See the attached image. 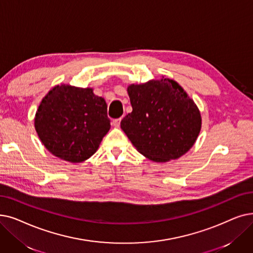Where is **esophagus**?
<instances>
[{"label":"esophagus","mask_w":253,"mask_h":253,"mask_svg":"<svg viewBox=\"0 0 253 253\" xmlns=\"http://www.w3.org/2000/svg\"><path fill=\"white\" fill-rule=\"evenodd\" d=\"M120 124H121V119H116V120L113 121V125H114L115 127L119 128V127H120Z\"/></svg>","instance_id":"1"}]
</instances>
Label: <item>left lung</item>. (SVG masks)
I'll return each mask as SVG.
<instances>
[{"label": "left lung", "instance_id": "1", "mask_svg": "<svg viewBox=\"0 0 253 253\" xmlns=\"http://www.w3.org/2000/svg\"><path fill=\"white\" fill-rule=\"evenodd\" d=\"M132 112L121 128L136 150L150 160L167 162L187 153L200 134L196 104L172 80H153L127 87Z\"/></svg>", "mask_w": 253, "mask_h": 253}]
</instances>
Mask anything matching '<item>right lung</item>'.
Listing matches in <instances>:
<instances>
[{
  "label": "right lung",
  "mask_w": 253,
  "mask_h": 253,
  "mask_svg": "<svg viewBox=\"0 0 253 253\" xmlns=\"http://www.w3.org/2000/svg\"><path fill=\"white\" fill-rule=\"evenodd\" d=\"M36 132L56 157L71 163L89 159L111 129L107 104L91 87L58 84L40 102Z\"/></svg>",
  "instance_id": "add662e5"
}]
</instances>
